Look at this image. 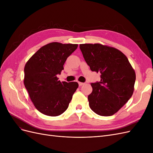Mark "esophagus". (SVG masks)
<instances>
[{"instance_id": "34e87169", "label": "esophagus", "mask_w": 153, "mask_h": 153, "mask_svg": "<svg viewBox=\"0 0 153 153\" xmlns=\"http://www.w3.org/2000/svg\"><path fill=\"white\" fill-rule=\"evenodd\" d=\"M85 83H83V82H78V85H79V86H82L83 85H84Z\"/></svg>"}]
</instances>
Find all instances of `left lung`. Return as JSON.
<instances>
[{"label": "left lung", "instance_id": "8db88e82", "mask_svg": "<svg viewBox=\"0 0 153 153\" xmlns=\"http://www.w3.org/2000/svg\"><path fill=\"white\" fill-rule=\"evenodd\" d=\"M80 48L92 71L101 73V80L92 83L88 96L90 108L101 116H110L130 99L136 79L128 58L118 49L100 43L80 44Z\"/></svg>", "mask_w": 153, "mask_h": 153}]
</instances>
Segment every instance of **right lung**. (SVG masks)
<instances>
[{"instance_id": "1", "label": "right lung", "mask_w": 153, "mask_h": 153, "mask_svg": "<svg viewBox=\"0 0 153 153\" xmlns=\"http://www.w3.org/2000/svg\"><path fill=\"white\" fill-rule=\"evenodd\" d=\"M77 44L52 42L40 48L25 64L24 83L36 108L48 116L65 112L78 87L75 82H61V74L67 58Z\"/></svg>"}]
</instances>
